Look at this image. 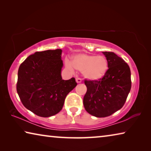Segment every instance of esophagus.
I'll return each instance as SVG.
<instances>
[{
    "instance_id": "obj_1",
    "label": "esophagus",
    "mask_w": 151,
    "mask_h": 151,
    "mask_svg": "<svg viewBox=\"0 0 151 151\" xmlns=\"http://www.w3.org/2000/svg\"><path fill=\"white\" fill-rule=\"evenodd\" d=\"M76 83H81L82 82V80H81V78L77 77L76 78Z\"/></svg>"
}]
</instances>
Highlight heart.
<instances>
[{
    "label": "heart",
    "mask_w": 151,
    "mask_h": 151,
    "mask_svg": "<svg viewBox=\"0 0 151 151\" xmlns=\"http://www.w3.org/2000/svg\"><path fill=\"white\" fill-rule=\"evenodd\" d=\"M66 67L72 69V65L75 69L83 73L86 78L91 81H98L105 75L108 70L109 64L106 58L103 56L79 54L75 56L72 65L67 62Z\"/></svg>",
    "instance_id": "b5f03b06"
}]
</instances>
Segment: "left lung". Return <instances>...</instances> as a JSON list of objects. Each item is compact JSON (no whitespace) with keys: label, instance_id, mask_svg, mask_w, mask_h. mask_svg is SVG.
Masks as SVG:
<instances>
[{"label":"left lung","instance_id":"left-lung-1","mask_svg":"<svg viewBox=\"0 0 151 151\" xmlns=\"http://www.w3.org/2000/svg\"><path fill=\"white\" fill-rule=\"evenodd\" d=\"M109 69L98 81L85 80L87 91L83 99L85 109L96 117H106L121 109L131 88V70L125 61L112 52H103Z\"/></svg>","mask_w":151,"mask_h":151}]
</instances>
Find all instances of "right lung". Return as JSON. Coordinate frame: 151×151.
I'll return each instance as SVG.
<instances>
[{"label": "right lung", "instance_id": "obj_1", "mask_svg": "<svg viewBox=\"0 0 151 151\" xmlns=\"http://www.w3.org/2000/svg\"><path fill=\"white\" fill-rule=\"evenodd\" d=\"M61 54V49L36 52L19 66L17 93L24 107L39 116L59 112L66 95L77 85L75 78L62 79Z\"/></svg>", "mask_w": 151, "mask_h": 151}]
</instances>
